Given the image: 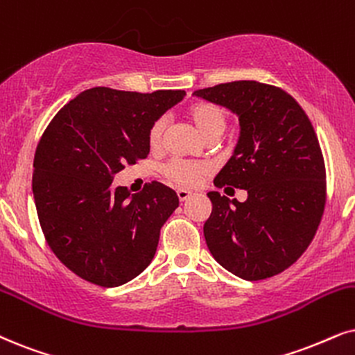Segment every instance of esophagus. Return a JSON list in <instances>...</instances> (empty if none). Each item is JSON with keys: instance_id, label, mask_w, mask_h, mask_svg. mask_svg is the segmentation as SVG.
Segmentation results:
<instances>
[{"instance_id": "obj_1", "label": "esophagus", "mask_w": 355, "mask_h": 355, "mask_svg": "<svg viewBox=\"0 0 355 355\" xmlns=\"http://www.w3.org/2000/svg\"><path fill=\"white\" fill-rule=\"evenodd\" d=\"M177 195H178V200H180V201H187L191 196V191L185 190V188H178Z\"/></svg>"}]
</instances>
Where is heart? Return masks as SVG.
<instances>
[{
	"instance_id": "1",
	"label": "heart",
	"mask_w": 355,
	"mask_h": 355,
	"mask_svg": "<svg viewBox=\"0 0 355 355\" xmlns=\"http://www.w3.org/2000/svg\"><path fill=\"white\" fill-rule=\"evenodd\" d=\"M187 114L206 139H216L226 129V114L218 106L209 105V103H196V105L190 106ZM164 129V118L155 119L152 123L149 132H147V142H149L150 149H159L162 144ZM206 173H208V167L201 162H193V160L173 159L164 167L165 178L180 187H196L203 180Z\"/></svg>"
}]
</instances>
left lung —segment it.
Wrapping results in <instances>:
<instances>
[{
  "instance_id": "8db88e82",
  "label": "left lung",
  "mask_w": 355,
  "mask_h": 355,
  "mask_svg": "<svg viewBox=\"0 0 355 355\" xmlns=\"http://www.w3.org/2000/svg\"><path fill=\"white\" fill-rule=\"evenodd\" d=\"M195 96L237 114L241 136L214 185L248 191L237 201L209 191L203 232L218 263L244 280H263L302 257L326 205V167L303 107L273 85L241 80Z\"/></svg>"
}]
</instances>
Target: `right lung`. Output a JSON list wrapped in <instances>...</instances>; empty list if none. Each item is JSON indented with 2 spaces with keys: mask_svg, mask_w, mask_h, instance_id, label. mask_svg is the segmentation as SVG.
Here are the masks:
<instances>
[{
  "mask_svg": "<svg viewBox=\"0 0 355 355\" xmlns=\"http://www.w3.org/2000/svg\"><path fill=\"white\" fill-rule=\"evenodd\" d=\"M183 96L182 89H85L40 137L33 173L40 227L57 259L83 280L119 286L154 259L177 193L152 182L131 195L113 187V177L149 155L152 123Z\"/></svg>",
  "mask_w": 355,
  "mask_h": 355,
  "instance_id": "right-lung-1",
  "label": "right lung"
}]
</instances>
